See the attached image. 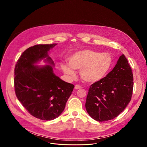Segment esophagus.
<instances>
[{"mask_svg": "<svg viewBox=\"0 0 147 147\" xmlns=\"http://www.w3.org/2000/svg\"><path fill=\"white\" fill-rule=\"evenodd\" d=\"M81 88H82V87H81V86H79V85H76V86H75V89L78 90V89H81Z\"/></svg>", "mask_w": 147, "mask_h": 147, "instance_id": "34e87169", "label": "esophagus"}]
</instances>
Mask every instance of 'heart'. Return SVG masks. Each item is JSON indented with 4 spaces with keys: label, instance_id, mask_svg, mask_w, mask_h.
I'll list each match as a JSON object with an SVG mask.
<instances>
[{
    "label": "heart",
    "instance_id": "1",
    "mask_svg": "<svg viewBox=\"0 0 147 147\" xmlns=\"http://www.w3.org/2000/svg\"><path fill=\"white\" fill-rule=\"evenodd\" d=\"M112 56L108 53H99L87 49L77 52L70 56L68 64L61 63V68L68 77L76 75L74 69H80L81 78L88 83H95L103 78L112 64Z\"/></svg>",
    "mask_w": 147,
    "mask_h": 147
}]
</instances>
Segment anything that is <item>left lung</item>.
I'll return each instance as SVG.
<instances>
[{
    "label": "left lung",
    "instance_id": "obj_1",
    "mask_svg": "<svg viewBox=\"0 0 147 147\" xmlns=\"http://www.w3.org/2000/svg\"><path fill=\"white\" fill-rule=\"evenodd\" d=\"M133 84L131 69L123 54L106 77L90 86L86 103L89 115L98 121L116 117L130 102Z\"/></svg>",
    "mask_w": 147,
    "mask_h": 147
}]
</instances>
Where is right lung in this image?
I'll use <instances>...</instances> for the list:
<instances>
[{"label":"right lung","mask_w":147,"mask_h":147,"mask_svg":"<svg viewBox=\"0 0 147 147\" xmlns=\"http://www.w3.org/2000/svg\"><path fill=\"white\" fill-rule=\"evenodd\" d=\"M57 44L36 45L26 49L18 59L14 69V88L19 101L33 116L52 120L64 111L74 86L56 76L48 52ZM45 59L49 65H35Z\"/></svg>","instance_id":"add662e5"}]
</instances>
